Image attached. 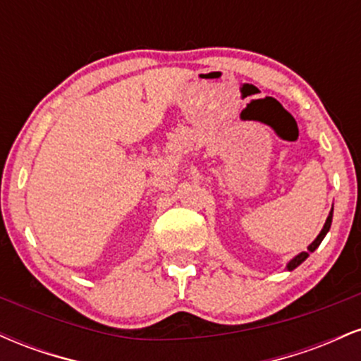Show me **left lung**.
Returning <instances> with one entry per match:
<instances>
[{
	"label": "left lung",
	"mask_w": 361,
	"mask_h": 361,
	"mask_svg": "<svg viewBox=\"0 0 361 361\" xmlns=\"http://www.w3.org/2000/svg\"><path fill=\"white\" fill-rule=\"evenodd\" d=\"M331 222H333V209H331L329 215H327V219H326V224H324V227H322V231H321V233H319L317 238L314 239L312 244H310V246L307 247V251H302L300 255H297V256H295V258H293V259H290V263L287 264V270H290V271H292V270H295V268L299 267L300 263H304V261L309 258V255H310V252H314V251L317 250V247H319V244H321L322 239H324V235L327 234V231H329V227H331Z\"/></svg>",
	"instance_id": "8db88e82"
}]
</instances>
